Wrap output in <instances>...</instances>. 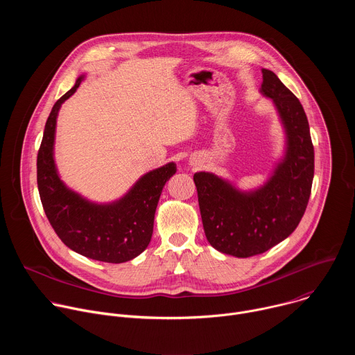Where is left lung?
<instances>
[{
  "instance_id": "obj_1",
  "label": "left lung",
  "mask_w": 355,
  "mask_h": 355,
  "mask_svg": "<svg viewBox=\"0 0 355 355\" xmlns=\"http://www.w3.org/2000/svg\"><path fill=\"white\" fill-rule=\"evenodd\" d=\"M261 92L271 98L286 130L282 163L260 189L240 192L211 173H195L202 225L218 251L245 259L285 240L306 211L315 174L309 122L299 99L267 69Z\"/></svg>"
}]
</instances>
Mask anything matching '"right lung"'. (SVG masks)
<instances>
[{
    "mask_svg": "<svg viewBox=\"0 0 355 355\" xmlns=\"http://www.w3.org/2000/svg\"><path fill=\"white\" fill-rule=\"evenodd\" d=\"M83 78L78 77L74 87L58 99L46 121L37 151V188L50 225L69 248L92 260L119 264L137 257L148 245L163 187L177 167L168 163L147 173L122 199L110 205L91 204L66 188L53 160L56 118Z\"/></svg>",
    "mask_w": 355,
    "mask_h": 355,
    "instance_id": "1",
    "label": "right lung"
}]
</instances>
